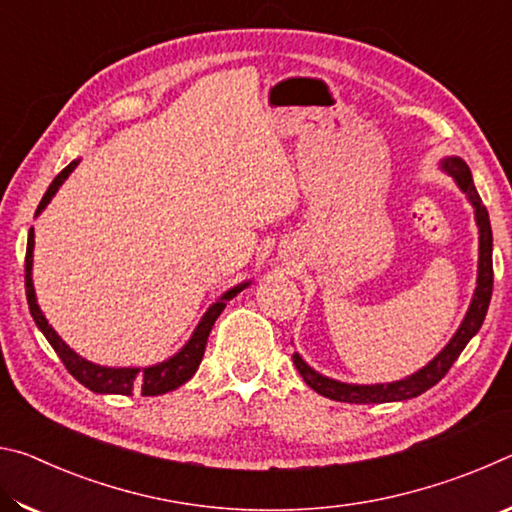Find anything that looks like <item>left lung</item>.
I'll return each mask as SVG.
<instances>
[{"label":"left lung","instance_id":"8db88e82","mask_svg":"<svg viewBox=\"0 0 512 512\" xmlns=\"http://www.w3.org/2000/svg\"><path fill=\"white\" fill-rule=\"evenodd\" d=\"M440 169L447 171L449 176L456 180V185L467 194V201L474 207V219L479 225V271H476V289L470 302V309L463 318L461 327L456 329L443 350L433 357L427 366L420 368L413 375L391 381V384H345V381L329 379L320 375L311 366H307L305 359L298 352H293V363H296L302 379L307 381L309 388H314L318 395L329 397L336 402H350V404H384V402H402L418 397L424 391H429L431 386H436L443 379L449 368L454 366L458 354L465 350V345L470 343L472 336L479 332L483 325V318L488 314V305L492 298V228H490V216L485 205L481 201L479 192H476L472 171L461 158H445L440 160Z\"/></svg>","mask_w":512,"mask_h":512}]
</instances>
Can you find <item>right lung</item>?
<instances>
[{"label":"right lung","instance_id":"right-lung-1","mask_svg":"<svg viewBox=\"0 0 512 512\" xmlns=\"http://www.w3.org/2000/svg\"><path fill=\"white\" fill-rule=\"evenodd\" d=\"M76 164L79 160L69 162L67 167L58 173L54 178V183L49 185V189L42 196V201L36 210V216L45 210L49 205L51 198L58 192V187L65 183L69 173L76 169ZM33 246H36V235H33V228L29 230V241H27V259H24V287H27V302H29V311L33 320H36V325L42 334H45V339L49 341L51 348L56 350V354L60 357V361L65 363V368L69 370V375H72L76 381H81L85 388H90L92 393H101V395H133V393H140L146 397H153V395H164L169 391H176L178 386H183L185 381H189L194 377V372L201 366V359L205 354V345H207V336H210L212 327H214V320L221 316V311L228 305V300H232L237 296L239 291H244L250 282L244 284H237V287H232L230 291H225L223 296L212 302L210 309L205 311L201 323L196 325L192 339H189L180 352L173 354L171 359L162 361V363H155V366L149 368H108V366H97V363H92L88 359H83L81 354H76L69 345L60 339V336L54 332V327L47 323L45 314H42L40 307H38V300H36V289H33Z\"/></svg>","mask_w":512,"mask_h":512}]
</instances>
